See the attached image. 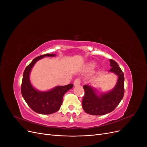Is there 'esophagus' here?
Returning <instances> with one entry per match:
<instances>
[{
	"label": "esophagus",
	"instance_id": "34e87169",
	"mask_svg": "<svg viewBox=\"0 0 147 147\" xmlns=\"http://www.w3.org/2000/svg\"><path fill=\"white\" fill-rule=\"evenodd\" d=\"M81 83V81L80 80L79 78H76L74 80V84L75 86H77V85H79Z\"/></svg>",
	"mask_w": 147,
	"mask_h": 147
}]
</instances>
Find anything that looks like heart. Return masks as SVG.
Wrapping results in <instances>:
<instances>
[{
  "instance_id": "1",
  "label": "heart",
  "mask_w": 147,
  "mask_h": 147,
  "mask_svg": "<svg viewBox=\"0 0 147 147\" xmlns=\"http://www.w3.org/2000/svg\"><path fill=\"white\" fill-rule=\"evenodd\" d=\"M91 67H93V66H94V65H93V64H91Z\"/></svg>"
}]
</instances>
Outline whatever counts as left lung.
I'll return each mask as SVG.
<instances>
[{
	"label": "left lung",
	"instance_id": "obj_1",
	"mask_svg": "<svg viewBox=\"0 0 147 147\" xmlns=\"http://www.w3.org/2000/svg\"><path fill=\"white\" fill-rule=\"evenodd\" d=\"M109 72L117 75L118 79L114 88L110 91L97 94L95 89L84 85V95L82 100L83 109L86 113L92 115H104L112 112L122 100L124 93V77L121 68L113 59H110Z\"/></svg>",
	"mask_w": 147,
	"mask_h": 147
}]
</instances>
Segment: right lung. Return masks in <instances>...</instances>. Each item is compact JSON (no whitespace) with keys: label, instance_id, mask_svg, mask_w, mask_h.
I'll use <instances>...</instances> for the list:
<instances>
[{"label":"right lung","instance_id":"add662e5","mask_svg":"<svg viewBox=\"0 0 147 147\" xmlns=\"http://www.w3.org/2000/svg\"><path fill=\"white\" fill-rule=\"evenodd\" d=\"M55 54H46L35 57L26 67L21 87V94L29 107L40 114L48 115L58 111L63 104L65 93L72 88L73 84L58 86L48 91H39L32 86L29 79L30 70L35 63L45 56L54 57Z\"/></svg>","mask_w":147,"mask_h":147}]
</instances>
